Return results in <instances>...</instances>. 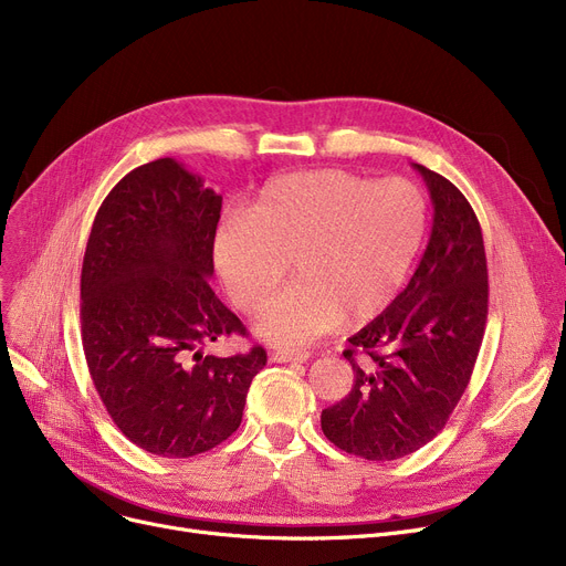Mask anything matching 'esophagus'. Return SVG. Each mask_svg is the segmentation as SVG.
I'll use <instances>...</instances> for the list:
<instances>
[{"mask_svg": "<svg viewBox=\"0 0 566 566\" xmlns=\"http://www.w3.org/2000/svg\"><path fill=\"white\" fill-rule=\"evenodd\" d=\"M310 353L307 350H273L271 363H307Z\"/></svg>", "mask_w": 566, "mask_h": 566, "instance_id": "1", "label": "esophagus"}]
</instances>
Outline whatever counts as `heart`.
I'll use <instances>...</instances> for the list:
<instances>
[{
	"label": "heart",
	"instance_id": "obj_1",
	"mask_svg": "<svg viewBox=\"0 0 566 566\" xmlns=\"http://www.w3.org/2000/svg\"><path fill=\"white\" fill-rule=\"evenodd\" d=\"M429 227L424 192L403 178L374 184L344 169L268 181L250 213H227L213 231V263L231 303L259 312L293 258L298 281L269 304L256 335L305 346L344 321L388 310L420 256Z\"/></svg>",
	"mask_w": 566,
	"mask_h": 566
}]
</instances>
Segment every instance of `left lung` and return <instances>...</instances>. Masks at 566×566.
Wrapping results in <instances>:
<instances>
[{"mask_svg": "<svg viewBox=\"0 0 566 566\" xmlns=\"http://www.w3.org/2000/svg\"><path fill=\"white\" fill-rule=\"evenodd\" d=\"M412 167L433 203L429 245L395 303L348 337L353 388L321 412L325 438L367 461L408 457L444 427L486 328L489 271L478 216L448 178ZM355 349L368 355L363 364Z\"/></svg>", "mask_w": 566, "mask_h": 566, "instance_id": "8db88e82", "label": "left lung"}]
</instances>
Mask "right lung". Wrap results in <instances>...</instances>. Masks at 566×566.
<instances>
[{"label":"right lung","instance_id":"add662e5","mask_svg":"<svg viewBox=\"0 0 566 566\" xmlns=\"http://www.w3.org/2000/svg\"><path fill=\"white\" fill-rule=\"evenodd\" d=\"M222 197L174 158L146 163L98 208L82 263L80 318L88 374L137 448L188 459L243 420L265 350L231 358L201 346L245 325L208 284Z\"/></svg>","mask_w":566,"mask_h":566}]
</instances>
